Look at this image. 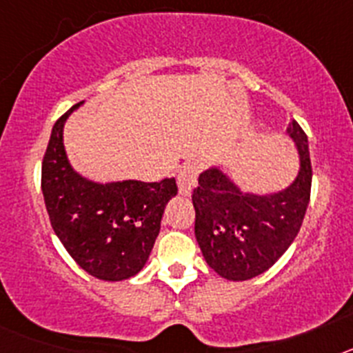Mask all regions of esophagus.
Returning <instances> with one entry per match:
<instances>
[{
	"instance_id": "1",
	"label": "esophagus",
	"mask_w": 353,
	"mask_h": 353,
	"mask_svg": "<svg viewBox=\"0 0 353 353\" xmlns=\"http://www.w3.org/2000/svg\"><path fill=\"white\" fill-rule=\"evenodd\" d=\"M199 174V166L196 162H187L185 166L180 168L179 171V189L183 196H189L192 191V187L196 185V180H198Z\"/></svg>"
}]
</instances>
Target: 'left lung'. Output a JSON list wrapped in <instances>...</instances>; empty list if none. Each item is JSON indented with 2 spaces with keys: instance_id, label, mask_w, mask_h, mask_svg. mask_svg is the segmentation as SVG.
Returning a JSON list of instances; mask_svg holds the SVG:
<instances>
[{
  "instance_id": "1",
  "label": "left lung",
  "mask_w": 353,
  "mask_h": 353,
  "mask_svg": "<svg viewBox=\"0 0 353 353\" xmlns=\"http://www.w3.org/2000/svg\"><path fill=\"white\" fill-rule=\"evenodd\" d=\"M288 132L301 154V171L286 191L244 194L219 170L199 174L192 191L199 249L212 269L230 281H245L269 270L302 226L313 170L302 127L292 120Z\"/></svg>"
}]
</instances>
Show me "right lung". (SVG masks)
<instances>
[{
  "instance_id": "1",
  "label": "right lung",
  "mask_w": 353,
  "mask_h": 353,
  "mask_svg": "<svg viewBox=\"0 0 353 353\" xmlns=\"http://www.w3.org/2000/svg\"><path fill=\"white\" fill-rule=\"evenodd\" d=\"M72 105L52 127L42 161V192L49 221L81 269L104 281L136 276L148 260L174 179L93 183L74 173L63 148V123Z\"/></svg>"
}]
</instances>
